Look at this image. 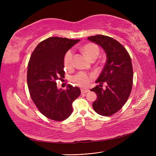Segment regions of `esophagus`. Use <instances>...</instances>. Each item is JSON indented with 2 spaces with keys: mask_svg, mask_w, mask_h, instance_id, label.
<instances>
[{
  "mask_svg": "<svg viewBox=\"0 0 156 156\" xmlns=\"http://www.w3.org/2000/svg\"><path fill=\"white\" fill-rule=\"evenodd\" d=\"M90 90L88 89H83V88H82V89H81V93H87V92H88Z\"/></svg>",
  "mask_w": 156,
  "mask_h": 156,
  "instance_id": "34e87169",
  "label": "esophagus"
}]
</instances>
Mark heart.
Masks as SVG:
<instances>
[{"label": "heart", "instance_id": "heart-1", "mask_svg": "<svg viewBox=\"0 0 156 156\" xmlns=\"http://www.w3.org/2000/svg\"><path fill=\"white\" fill-rule=\"evenodd\" d=\"M81 51L89 60L96 59L100 53L98 46L94 43H88L81 48ZM73 53L72 50L68 51L64 56V65L67 69H71L73 66ZM93 77L92 74L84 72H79L71 79L72 81L76 86L80 87H87L90 83Z\"/></svg>", "mask_w": 156, "mask_h": 156}]
</instances>
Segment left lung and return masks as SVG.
<instances>
[{
    "instance_id": "8db88e82",
    "label": "left lung",
    "mask_w": 156,
    "mask_h": 156,
    "mask_svg": "<svg viewBox=\"0 0 156 156\" xmlns=\"http://www.w3.org/2000/svg\"><path fill=\"white\" fill-rule=\"evenodd\" d=\"M88 40L100 45L107 55L104 68L96 81L100 84L90 90L98 96L92 107L99 115L111 116L125 105L131 94L133 77L131 57L124 47L112 37L96 35ZM104 82L106 86L103 89Z\"/></svg>"
}]
</instances>
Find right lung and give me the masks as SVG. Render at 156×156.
<instances>
[{"mask_svg": "<svg viewBox=\"0 0 156 156\" xmlns=\"http://www.w3.org/2000/svg\"><path fill=\"white\" fill-rule=\"evenodd\" d=\"M79 41L49 37L36 46L30 58L27 84L30 97L41 114L53 120L68 119L73 111V101L81 94L77 87L68 84L66 89L58 90L56 83L64 76V55Z\"/></svg>", "mask_w": 156, "mask_h": 156, "instance_id": "1", "label": "right lung"}]
</instances>
